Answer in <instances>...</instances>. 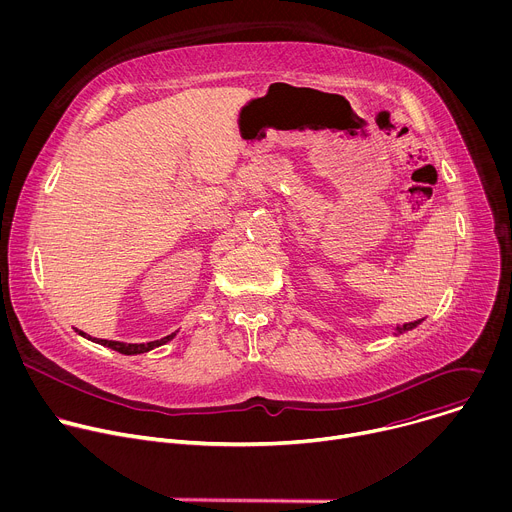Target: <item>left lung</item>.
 I'll list each match as a JSON object with an SVG mask.
<instances>
[{
    "label": "left lung",
    "instance_id": "left-lung-1",
    "mask_svg": "<svg viewBox=\"0 0 512 512\" xmlns=\"http://www.w3.org/2000/svg\"><path fill=\"white\" fill-rule=\"evenodd\" d=\"M419 322H421V320H415V322H407V324H403V326L399 324V326H397V334H401V332H407V330L415 328Z\"/></svg>",
    "mask_w": 512,
    "mask_h": 512
}]
</instances>
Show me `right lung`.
<instances>
[{"label":"right lung","instance_id":"right-lung-1","mask_svg":"<svg viewBox=\"0 0 512 512\" xmlns=\"http://www.w3.org/2000/svg\"><path fill=\"white\" fill-rule=\"evenodd\" d=\"M79 334L87 336V334L81 332V330H79ZM172 338H174V334H170V336H166V338H160V340H154V342H148V344H127V342H115V340H103V338H91V340H95L97 344L109 346V348H113V350H117V352H121V354H141V352H148V350H152V348H156V346L166 344V342L172 340Z\"/></svg>","mask_w":512,"mask_h":512}]
</instances>
